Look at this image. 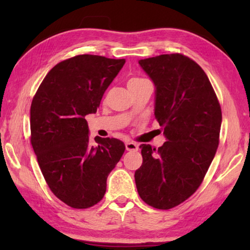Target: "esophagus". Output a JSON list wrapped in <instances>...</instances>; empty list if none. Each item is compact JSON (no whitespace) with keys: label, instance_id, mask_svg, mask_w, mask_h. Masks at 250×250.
<instances>
[{"label":"esophagus","instance_id":"esophagus-1","mask_svg":"<svg viewBox=\"0 0 250 250\" xmlns=\"http://www.w3.org/2000/svg\"><path fill=\"white\" fill-rule=\"evenodd\" d=\"M125 150L126 151H137L138 146L133 142H125Z\"/></svg>","mask_w":250,"mask_h":250}]
</instances>
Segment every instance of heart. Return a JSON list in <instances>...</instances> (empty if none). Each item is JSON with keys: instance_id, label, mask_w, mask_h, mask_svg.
I'll return each instance as SVG.
<instances>
[{"instance_id": "obj_1", "label": "heart", "mask_w": 250, "mask_h": 250, "mask_svg": "<svg viewBox=\"0 0 250 250\" xmlns=\"http://www.w3.org/2000/svg\"><path fill=\"white\" fill-rule=\"evenodd\" d=\"M145 82H146V79H145V78H141V77H132V78L129 79L128 86L130 87V86H133V84H139V83H145Z\"/></svg>"}]
</instances>
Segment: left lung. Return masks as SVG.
<instances>
[{
    "instance_id": "8db88e82",
    "label": "left lung",
    "mask_w": 250,
    "mask_h": 250,
    "mask_svg": "<svg viewBox=\"0 0 250 250\" xmlns=\"http://www.w3.org/2000/svg\"><path fill=\"white\" fill-rule=\"evenodd\" d=\"M155 86L154 116L167 141L159 149L141 145L134 173L142 201L170 209L195 193L216 153L222 110L200 65L181 54L139 61Z\"/></svg>"
}]
</instances>
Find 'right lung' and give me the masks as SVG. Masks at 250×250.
Instances as JSON below:
<instances>
[{
    "label": "right lung",
    "instance_id": "obj_1",
    "mask_svg": "<svg viewBox=\"0 0 250 250\" xmlns=\"http://www.w3.org/2000/svg\"><path fill=\"white\" fill-rule=\"evenodd\" d=\"M125 59L78 55L46 75L31 105V142L50 191L73 208L103 200L107 177L125 150L113 138L89 141L84 117L96 113Z\"/></svg>",
    "mask_w": 250,
    "mask_h": 250
}]
</instances>
